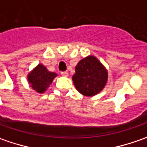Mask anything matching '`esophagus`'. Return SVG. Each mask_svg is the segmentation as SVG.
Wrapping results in <instances>:
<instances>
[{"instance_id":"esophagus-1","label":"esophagus","mask_w":147,"mask_h":147,"mask_svg":"<svg viewBox=\"0 0 147 147\" xmlns=\"http://www.w3.org/2000/svg\"><path fill=\"white\" fill-rule=\"evenodd\" d=\"M61 75L64 77H67L69 75V73L67 71H64V72H61Z\"/></svg>"}]
</instances>
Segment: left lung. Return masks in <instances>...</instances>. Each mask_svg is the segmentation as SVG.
I'll list each match as a JSON object with an SVG mask.
<instances>
[{"instance_id": "obj_1", "label": "left lung", "mask_w": 147, "mask_h": 147, "mask_svg": "<svg viewBox=\"0 0 147 147\" xmlns=\"http://www.w3.org/2000/svg\"><path fill=\"white\" fill-rule=\"evenodd\" d=\"M72 79L78 92L92 96L103 90L108 80V72L97 58L89 55L78 63Z\"/></svg>"}]
</instances>
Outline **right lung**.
<instances>
[{
	"instance_id": "add662e5",
	"label": "right lung",
	"mask_w": 147,
	"mask_h": 147,
	"mask_svg": "<svg viewBox=\"0 0 147 147\" xmlns=\"http://www.w3.org/2000/svg\"><path fill=\"white\" fill-rule=\"evenodd\" d=\"M56 76L57 74L50 72L44 65L39 64L28 74V80L33 90L44 93Z\"/></svg>"
}]
</instances>
